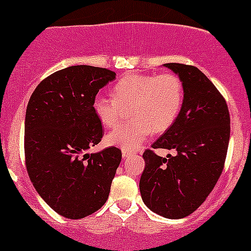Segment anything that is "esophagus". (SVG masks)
<instances>
[{
  "label": "esophagus",
  "mask_w": 251,
  "mask_h": 251,
  "mask_svg": "<svg viewBox=\"0 0 251 251\" xmlns=\"http://www.w3.org/2000/svg\"><path fill=\"white\" fill-rule=\"evenodd\" d=\"M128 155H131V152H128V151H123V158H124V159H126Z\"/></svg>",
  "instance_id": "obj_1"
}]
</instances>
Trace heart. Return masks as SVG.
Wrapping results in <instances>:
<instances>
[{
    "label": "heart",
    "instance_id": "1",
    "mask_svg": "<svg viewBox=\"0 0 251 251\" xmlns=\"http://www.w3.org/2000/svg\"><path fill=\"white\" fill-rule=\"evenodd\" d=\"M185 91L175 74L130 75L119 79L111 97L98 93L93 111L105 127H113L130 106L128 123L114 128L106 142L124 151H135L154 132H164L176 121L184 105Z\"/></svg>",
    "mask_w": 251,
    "mask_h": 251
}]
</instances>
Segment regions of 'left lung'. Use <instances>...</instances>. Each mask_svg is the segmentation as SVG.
<instances>
[{
    "label": "left lung",
    "mask_w": 251,
    "mask_h": 251,
    "mask_svg": "<svg viewBox=\"0 0 251 251\" xmlns=\"http://www.w3.org/2000/svg\"><path fill=\"white\" fill-rule=\"evenodd\" d=\"M164 66L181 78L184 105L176 121L143 152L140 191L150 210L179 220L202 205L222 174L230 116L225 97L198 67L176 62ZM157 148L175 149L177 154L159 157Z\"/></svg>",
    "instance_id": "8db88e82"
}]
</instances>
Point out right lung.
Here are the masks:
<instances>
[{
    "instance_id": "1",
    "label": "right lung",
    "mask_w": 251,
    "mask_h": 251,
    "mask_svg": "<svg viewBox=\"0 0 251 251\" xmlns=\"http://www.w3.org/2000/svg\"><path fill=\"white\" fill-rule=\"evenodd\" d=\"M115 72L77 65L44 78L29 99L24 158L29 179L58 215L79 220L106 202L121 162V150L84 151L100 142L103 127L93 99Z\"/></svg>"
}]
</instances>
